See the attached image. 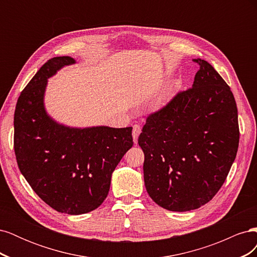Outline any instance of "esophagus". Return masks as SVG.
I'll use <instances>...</instances> for the list:
<instances>
[{
    "mask_svg": "<svg viewBox=\"0 0 257 257\" xmlns=\"http://www.w3.org/2000/svg\"><path fill=\"white\" fill-rule=\"evenodd\" d=\"M141 133H142L141 125H138V124H135V125L133 126V139H134V143L135 144L137 143L138 136H139V134H141Z\"/></svg>",
    "mask_w": 257,
    "mask_h": 257,
    "instance_id": "34e87169",
    "label": "esophagus"
}]
</instances>
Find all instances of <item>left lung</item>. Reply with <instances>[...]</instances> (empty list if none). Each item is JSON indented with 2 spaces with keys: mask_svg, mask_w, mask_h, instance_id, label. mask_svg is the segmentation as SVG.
I'll return each mask as SVG.
<instances>
[{
  "mask_svg": "<svg viewBox=\"0 0 257 257\" xmlns=\"http://www.w3.org/2000/svg\"><path fill=\"white\" fill-rule=\"evenodd\" d=\"M192 88L148 115L138 145L146 190L170 211H190L219 192L236 159L238 110L228 84L207 61Z\"/></svg>",
  "mask_w": 257,
  "mask_h": 257,
  "instance_id": "left-lung-1",
  "label": "left lung"
}]
</instances>
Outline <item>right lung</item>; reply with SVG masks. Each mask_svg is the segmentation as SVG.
I'll use <instances>...</instances> for the list:
<instances>
[{
  "label": "right lung",
  "instance_id": "right-lung-1",
  "mask_svg": "<svg viewBox=\"0 0 257 257\" xmlns=\"http://www.w3.org/2000/svg\"><path fill=\"white\" fill-rule=\"evenodd\" d=\"M74 63L71 57L48 60L23 89L14 115V149L21 174L46 204L62 213L82 214L103 204L133 137L132 127H68L47 114V79Z\"/></svg>",
  "mask_w": 257,
  "mask_h": 257
}]
</instances>
